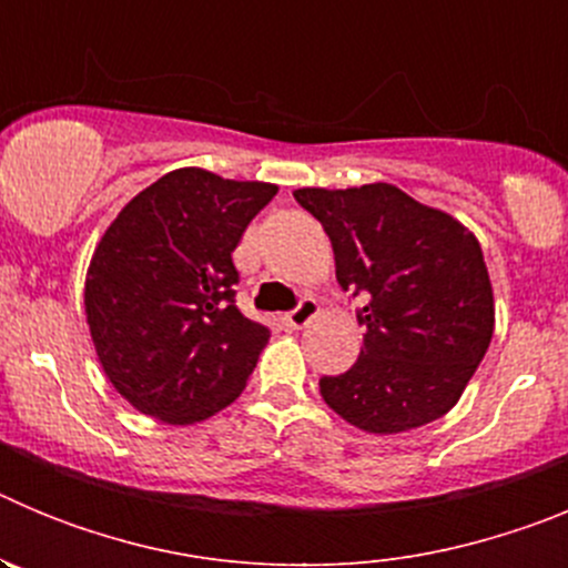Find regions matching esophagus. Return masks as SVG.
Masks as SVG:
<instances>
[{
	"label": "esophagus",
	"instance_id": "1",
	"mask_svg": "<svg viewBox=\"0 0 568 568\" xmlns=\"http://www.w3.org/2000/svg\"><path fill=\"white\" fill-rule=\"evenodd\" d=\"M315 315H318V301L301 298L298 304H295V307L290 310L287 315H284V324H287V327H293V329H301V327H307Z\"/></svg>",
	"mask_w": 568,
	"mask_h": 568
}]
</instances>
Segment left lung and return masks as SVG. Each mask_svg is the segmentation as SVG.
I'll list each match as a JSON object with an SVG mask.
<instances>
[{
	"label": "left lung",
	"mask_w": 568,
	"mask_h": 568,
	"mask_svg": "<svg viewBox=\"0 0 568 568\" xmlns=\"http://www.w3.org/2000/svg\"><path fill=\"white\" fill-rule=\"evenodd\" d=\"M293 195L333 241L341 287L366 298L358 361L324 375L321 398L375 435L406 433L449 413L495 329L478 239L395 184Z\"/></svg>",
	"instance_id": "left-lung-1"
}]
</instances>
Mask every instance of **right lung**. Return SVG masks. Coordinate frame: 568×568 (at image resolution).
<instances>
[{
    "label": "right lung",
    "mask_w": 568,
    "mask_h": 568,
    "mask_svg": "<svg viewBox=\"0 0 568 568\" xmlns=\"http://www.w3.org/2000/svg\"><path fill=\"white\" fill-rule=\"evenodd\" d=\"M275 193L182 168L135 195L102 235L84 313L110 384L139 413L195 424L247 386L270 329L235 307L233 250Z\"/></svg>",
    "instance_id": "obj_1"
}]
</instances>
